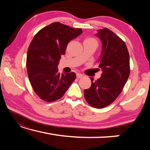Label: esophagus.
Masks as SVG:
<instances>
[{
    "label": "esophagus",
    "mask_w": 150,
    "mask_h": 150,
    "mask_svg": "<svg viewBox=\"0 0 150 150\" xmlns=\"http://www.w3.org/2000/svg\"><path fill=\"white\" fill-rule=\"evenodd\" d=\"M83 77V75L82 74H81V73H77V79L82 78Z\"/></svg>",
    "instance_id": "esophagus-1"
}]
</instances>
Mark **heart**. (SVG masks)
I'll list each match as a JSON object with an SVG mask.
<instances>
[{
    "instance_id": "b5f03b06",
    "label": "heart",
    "mask_w": 150,
    "mask_h": 150,
    "mask_svg": "<svg viewBox=\"0 0 150 150\" xmlns=\"http://www.w3.org/2000/svg\"><path fill=\"white\" fill-rule=\"evenodd\" d=\"M84 42H93L97 44V40L93 37H87L84 40Z\"/></svg>"
}]
</instances>
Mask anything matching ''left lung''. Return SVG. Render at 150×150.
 <instances>
[{
	"label": "left lung",
	"mask_w": 150,
	"mask_h": 150,
	"mask_svg": "<svg viewBox=\"0 0 150 150\" xmlns=\"http://www.w3.org/2000/svg\"><path fill=\"white\" fill-rule=\"evenodd\" d=\"M103 43L99 67L103 70L100 79L93 81L84 91L85 100L94 108L110 105L122 91L130 75V55L122 40L106 28L96 34Z\"/></svg>",
	"instance_id": "8db88e82"
}]
</instances>
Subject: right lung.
<instances>
[{"label":"right lung","mask_w":150,"mask_h":150,"mask_svg":"<svg viewBox=\"0 0 150 150\" xmlns=\"http://www.w3.org/2000/svg\"><path fill=\"white\" fill-rule=\"evenodd\" d=\"M81 33V28L54 22L34 35L28 50L26 68L30 84L42 100L59 99L75 81L74 72L60 75L57 65L68 43Z\"/></svg>","instance_id":"obj_1"}]
</instances>
